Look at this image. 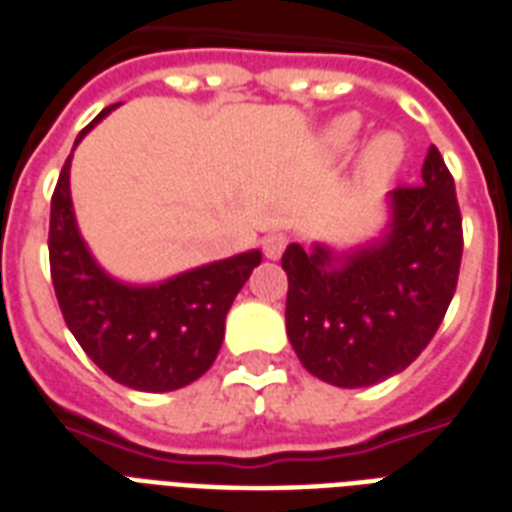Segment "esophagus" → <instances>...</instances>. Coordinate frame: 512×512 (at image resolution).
Wrapping results in <instances>:
<instances>
[{"label":"esophagus","instance_id":"esophagus-1","mask_svg":"<svg viewBox=\"0 0 512 512\" xmlns=\"http://www.w3.org/2000/svg\"><path fill=\"white\" fill-rule=\"evenodd\" d=\"M284 249H287V236L284 233H268L263 239V252L271 260H279L284 255Z\"/></svg>","mask_w":512,"mask_h":512}]
</instances>
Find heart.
<instances>
[{
    "label": "heart",
    "instance_id": "obj_1",
    "mask_svg": "<svg viewBox=\"0 0 512 512\" xmlns=\"http://www.w3.org/2000/svg\"><path fill=\"white\" fill-rule=\"evenodd\" d=\"M358 116L345 114L340 119L329 124L327 132H324V143L332 154H345L353 148L358 138ZM401 156H404V148H401V140L396 135H380V138H374L369 146H366L364 156H361V172L369 180H385L393 172L398 170V164H401Z\"/></svg>",
    "mask_w": 512,
    "mask_h": 512
}]
</instances>
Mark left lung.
<instances>
[{"label": "left lung", "mask_w": 512, "mask_h": 512, "mask_svg": "<svg viewBox=\"0 0 512 512\" xmlns=\"http://www.w3.org/2000/svg\"><path fill=\"white\" fill-rule=\"evenodd\" d=\"M460 263L454 177L430 146L422 183L390 193L382 239L342 257L321 244L287 247V335L297 358L337 388H366L404 372L441 327Z\"/></svg>", "instance_id": "left-lung-1"}]
</instances>
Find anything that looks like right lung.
<instances>
[{
	"label": "right lung",
	"mask_w": 512,
	"mask_h": 512,
	"mask_svg": "<svg viewBox=\"0 0 512 512\" xmlns=\"http://www.w3.org/2000/svg\"><path fill=\"white\" fill-rule=\"evenodd\" d=\"M114 106L100 111L98 119ZM87 124L76 143L90 132ZM71 156L60 170L50 207V273L60 313L84 353L127 388L167 393L207 372L223 345L225 316L260 249L201 265L154 287L111 279L79 236L68 191Z\"/></svg>",
	"instance_id": "right-lung-1"
}]
</instances>
